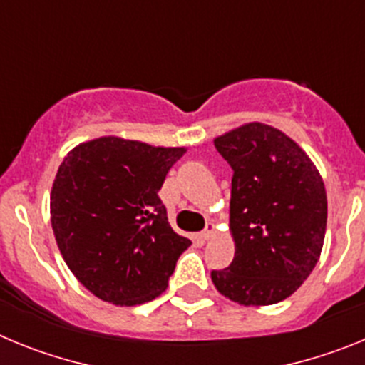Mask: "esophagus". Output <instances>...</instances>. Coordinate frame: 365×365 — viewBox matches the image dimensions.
I'll list each match as a JSON object with an SVG mask.
<instances>
[{"instance_id":"1","label":"esophagus","mask_w":365,"mask_h":365,"mask_svg":"<svg viewBox=\"0 0 365 365\" xmlns=\"http://www.w3.org/2000/svg\"><path fill=\"white\" fill-rule=\"evenodd\" d=\"M214 230H215V225L214 222H206V227H205V230L201 232V237L205 241H208L212 237V235H214Z\"/></svg>"}]
</instances>
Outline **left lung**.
I'll use <instances>...</instances> for the list:
<instances>
[{
	"instance_id": "8db88e82",
	"label": "left lung",
	"mask_w": 365,
	"mask_h": 365,
	"mask_svg": "<svg viewBox=\"0 0 365 365\" xmlns=\"http://www.w3.org/2000/svg\"><path fill=\"white\" fill-rule=\"evenodd\" d=\"M230 164V265L212 270L222 296L272 305L298 291L320 259L327 195L309 155L283 131L250 122L214 140Z\"/></svg>"
}]
</instances>
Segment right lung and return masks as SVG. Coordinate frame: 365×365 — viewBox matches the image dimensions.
<instances>
[{
  "instance_id": "obj_1",
  "label": "right lung",
  "mask_w": 365,
  "mask_h": 365,
  "mask_svg": "<svg viewBox=\"0 0 365 365\" xmlns=\"http://www.w3.org/2000/svg\"><path fill=\"white\" fill-rule=\"evenodd\" d=\"M186 148L100 137L67 153L51 190L63 261L96 298L140 305L163 294L192 245L170 227L159 190Z\"/></svg>"
}]
</instances>
